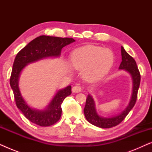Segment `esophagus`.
Instances as JSON below:
<instances>
[{"label": "esophagus", "mask_w": 152, "mask_h": 152, "mask_svg": "<svg viewBox=\"0 0 152 152\" xmlns=\"http://www.w3.org/2000/svg\"><path fill=\"white\" fill-rule=\"evenodd\" d=\"M82 91V87L80 86H75L72 87V91L73 93H80Z\"/></svg>", "instance_id": "esophagus-1"}]
</instances>
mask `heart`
<instances>
[{
	"label": "heart",
	"instance_id": "heart-1",
	"mask_svg": "<svg viewBox=\"0 0 152 152\" xmlns=\"http://www.w3.org/2000/svg\"><path fill=\"white\" fill-rule=\"evenodd\" d=\"M70 61L75 69L82 70V76L85 80L94 82L102 80L110 71L114 55L111 50L88 45L73 51Z\"/></svg>",
	"mask_w": 152,
	"mask_h": 152
}]
</instances>
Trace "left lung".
<instances>
[{
  "label": "left lung",
  "instance_id": "obj_1",
  "mask_svg": "<svg viewBox=\"0 0 152 152\" xmlns=\"http://www.w3.org/2000/svg\"><path fill=\"white\" fill-rule=\"evenodd\" d=\"M121 55L122 62L120 65L119 69L128 72L132 76L133 81V90L131 100L129 105L122 113L113 117L104 118L97 113L95 109L94 99L91 95H88L84 109L85 117L88 122L98 127L104 129L111 128L119 124L126 118L136 102L138 91L140 83V72L137 67L136 61L132 56L126 53L122 46L121 47Z\"/></svg>",
  "mask_w": 152,
  "mask_h": 152
}]
</instances>
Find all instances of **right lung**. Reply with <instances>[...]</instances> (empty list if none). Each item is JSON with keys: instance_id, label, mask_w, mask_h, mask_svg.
I'll list each match as a JSON object with an SVG mask.
<instances>
[{"instance_id": "1", "label": "right lung", "mask_w": 152, "mask_h": 152, "mask_svg": "<svg viewBox=\"0 0 152 152\" xmlns=\"http://www.w3.org/2000/svg\"><path fill=\"white\" fill-rule=\"evenodd\" d=\"M74 41H75L72 38L42 35L30 41L16 56L10 81L16 107L27 119L37 125L48 126L59 121L61 115V104L66 97L71 94V86L58 91L44 110L32 109L25 101L18 88L20 72L29 64L43 58L59 57L61 49Z\"/></svg>"}]
</instances>
